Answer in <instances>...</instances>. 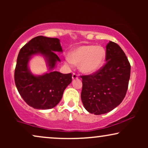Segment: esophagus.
I'll use <instances>...</instances> for the list:
<instances>
[{"label": "esophagus", "instance_id": "34e87169", "mask_svg": "<svg viewBox=\"0 0 148 148\" xmlns=\"http://www.w3.org/2000/svg\"><path fill=\"white\" fill-rule=\"evenodd\" d=\"M78 78V75L77 74H75V73H73V75H72V79L73 80H75V79H77Z\"/></svg>", "mask_w": 148, "mask_h": 148}]
</instances>
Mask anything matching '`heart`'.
<instances>
[{
	"label": "heart",
	"instance_id": "1",
	"mask_svg": "<svg viewBox=\"0 0 148 148\" xmlns=\"http://www.w3.org/2000/svg\"><path fill=\"white\" fill-rule=\"evenodd\" d=\"M106 59V50L101 46L82 45L75 48L70 55L65 56V63L69 67L79 64V70L86 74L98 71Z\"/></svg>",
	"mask_w": 148,
	"mask_h": 148
}]
</instances>
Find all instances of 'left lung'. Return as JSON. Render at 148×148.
Masks as SVG:
<instances>
[{
  "label": "left lung",
  "mask_w": 148,
  "mask_h": 148,
  "mask_svg": "<svg viewBox=\"0 0 148 148\" xmlns=\"http://www.w3.org/2000/svg\"><path fill=\"white\" fill-rule=\"evenodd\" d=\"M106 48L105 65L94 75L82 76L83 104L96 115L110 112L122 102L130 79V63L121 48L111 41Z\"/></svg>",
  "instance_id": "1"
}]
</instances>
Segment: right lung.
<instances>
[{"mask_svg":"<svg viewBox=\"0 0 148 148\" xmlns=\"http://www.w3.org/2000/svg\"><path fill=\"white\" fill-rule=\"evenodd\" d=\"M56 52H62L60 40L39 36L33 38L20 50L15 70V83L24 101L32 108L47 110L55 107L66 87L72 82V74H62L54 69L60 59ZM45 60L48 73L34 74L29 62L34 56Z\"/></svg>","mask_w":148,"mask_h":148,"instance_id":"1","label":"right lung"}]
</instances>
